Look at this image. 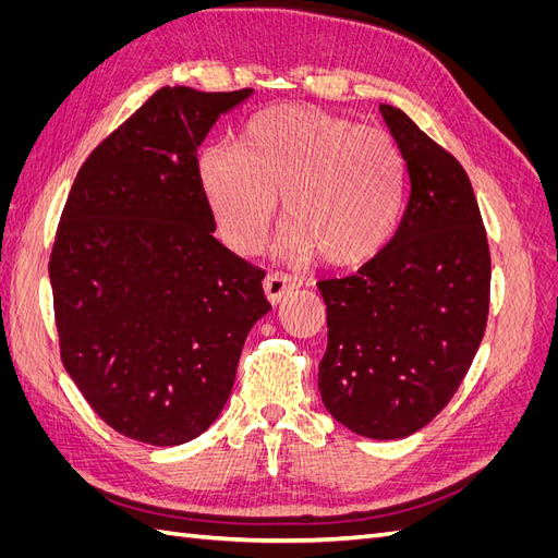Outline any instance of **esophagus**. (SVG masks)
Listing matches in <instances>:
<instances>
[{
	"label": "esophagus",
	"instance_id": "1",
	"mask_svg": "<svg viewBox=\"0 0 558 558\" xmlns=\"http://www.w3.org/2000/svg\"><path fill=\"white\" fill-rule=\"evenodd\" d=\"M298 286H300V281H298L295 277L272 272V275H267V277H265V281H263V291H265V298H267L269 302H272V305H279L281 298H283L286 293H289V291L298 289Z\"/></svg>",
	"mask_w": 558,
	"mask_h": 558
}]
</instances>
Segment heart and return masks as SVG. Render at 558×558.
I'll return each instance as SVG.
<instances>
[{
    "label": "heart",
    "instance_id": "obj_1",
    "mask_svg": "<svg viewBox=\"0 0 558 558\" xmlns=\"http://www.w3.org/2000/svg\"><path fill=\"white\" fill-rule=\"evenodd\" d=\"M197 177L223 240L256 251L277 211L291 221L275 244L281 260L324 251L335 265L373 258L391 238L404 199V160L391 134L320 109L258 113L240 144H211Z\"/></svg>",
    "mask_w": 558,
    "mask_h": 558
}]
</instances>
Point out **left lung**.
I'll use <instances>...</instances> for the list:
<instances>
[{
	"instance_id": "left-lung-1",
	"label": "left lung",
	"mask_w": 558,
	"mask_h": 558,
	"mask_svg": "<svg viewBox=\"0 0 558 558\" xmlns=\"http://www.w3.org/2000/svg\"><path fill=\"white\" fill-rule=\"evenodd\" d=\"M410 174L402 221L356 275L318 281L328 349L318 391L373 440L424 428L461 386L486 328L492 256L461 162L408 113L379 105Z\"/></svg>"
}]
</instances>
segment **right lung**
Returning <instances> with one entry per match:
<instances>
[{"instance_id":"right-lung-1","label":"right lung","mask_w":558,"mask_h":558,"mask_svg":"<svg viewBox=\"0 0 558 558\" xmlns=\"http://www.w3.org/2000/svg\"><path fill=\"white\" fill-rule=\"evenodd\" d=\"M253 95L162 88L83 162L50 253L60 353L97 416L177 447L226 408L263 269L214 238L197 146Z\"/></svg>"}]
</instances>
